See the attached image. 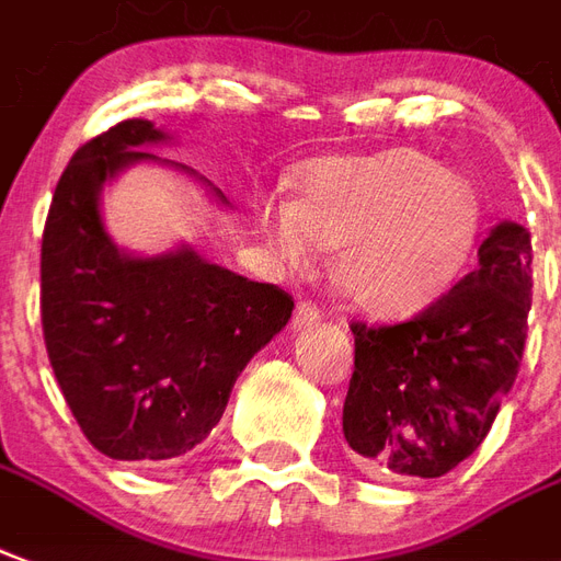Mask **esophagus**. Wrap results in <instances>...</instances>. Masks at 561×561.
<instances>
[{
  "mask_svg": "<svg viewBox=\"0 0 561 561\" xmlns=\"http://www.w3.org/2000/svg\"><path fill=\"white\" fill-rule=\"evenodd\" d=\"M321 309L314 306L312 300H300L297 302V309H294V330H309L314 323H321Z\"/></svg>",
  "mask_w": 561,
  "mask_h": 561,
  "instance_id": "esophagus-1",
  "label": "esophagus"
}]
</instances>
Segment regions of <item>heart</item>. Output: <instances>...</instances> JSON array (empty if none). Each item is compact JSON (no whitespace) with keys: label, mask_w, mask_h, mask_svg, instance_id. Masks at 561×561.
<instances>
[{"label":"heart","mask_w":561,"mask_h":561,"mask_svg":"<svg viewBox=\"0 0 561 561\" xmlns=\"http://www.w3.org/2000/svg\"><path fill=\"white\" fill-rule=\"evenodd\" d=\"M479 219L470 181L410 148L312 160L300 172V202L259 205L261 234L285 267L309 270L321 247L339 249V288L386 318L422 312L449 291Z\"/></svg>","instance_id":"1"}]
</instances>
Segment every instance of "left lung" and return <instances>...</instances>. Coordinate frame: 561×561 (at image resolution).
<instances>
[{
  "label": "left lung",
  "mask_w": 561,
  "mask_h": 561,
  "mask_svg": "<svg viewBox=\"0 0 561 561\" xmlns=\"http://www.w3.org/2000/svg\"><path fill=\"white\" fill-rule=\"evenodd\" d=\"M533 309V240L500 222L479 267L404 323L354 330V377L342 428L359 467L437 479L488 437L514 386Z\"/></svg>",
  "instance_id": "left-lung-1"
}]
</instances>
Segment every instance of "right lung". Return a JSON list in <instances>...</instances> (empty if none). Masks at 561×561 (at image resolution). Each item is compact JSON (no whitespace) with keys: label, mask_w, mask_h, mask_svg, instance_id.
Masks as SVG:
<instances>
[{"label":"right lung","mask_w":561,"mask_h":561,"mask_svg":"<svg viewBox=\"0 0 561 561\" xmlns=\"http://www.w3.org/2000/svg\"><path fill=\"white\" fill-rule=\"evenodd\" d=\"M165 142L130 118L70 157L41 243V323L61 396L112 460L163 463L222 419L231 386L288 323L291 294L249 282L190 247L127 255L101 219V190ZM217 193L219 202L226 196Z\"/></svg>","instance_id":"1"}]
</instances>
